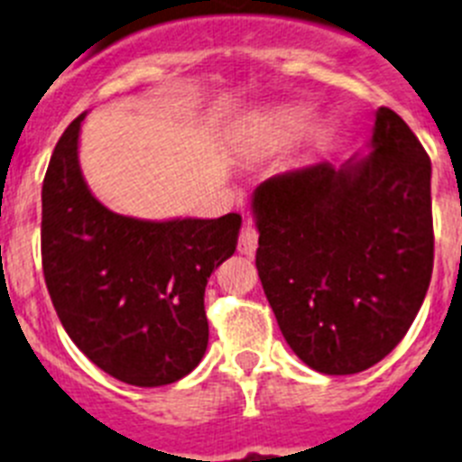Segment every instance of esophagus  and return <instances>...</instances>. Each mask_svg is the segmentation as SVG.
I'll return each instance as SVG.
<instances>
[{
    "mask_svg": "<svg viewBox=\"0 0 462 462\" xmlns=\"http://www.w3.org/2000/svg\"><path fill=\"white\" fill-rule=\"evenodd\" d=\"M259 247V234H256V228L252 226V222H245L243 231H240V238H238V250L240 254H247L252 256Z\"/></svg>",
    "mask_w": 462,
    "mask_h": 462,
    "instance_id": "esophagus-1",
    "label": "esophagus"
}]
</instances>
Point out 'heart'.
I'll return each instance as SVG.
<instances>
[{
	"mask_svg": "<svg viewBox=\"0 0 462 462\" xmlns=\"http://www.w3.org/2000/svg\"><path fill=\"white\" fill-rule=\"evenodd\" d=\"M314 120V108L305 104H277L256 113L240 134V145L252 152H271V150L287 148L298 138H303ZM328 125L319 126L312 134L314 148H324L330 141Z\"/></svg>",
	"mask_w": 462,
	"mask_h": 462,
	"instance_id": "heart-1",
	"label": "heart"
}]
</instances>
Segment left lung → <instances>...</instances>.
<instances>
[{
    "label": "left lung",
    "instance_id": "left-lung-1",
    "mask_svg": "<svg viewBox=\"0 0 462 462\" xmlns=\"http://www.w3.org/2000/svg\"><path fill=\"white\" fill-rule=\"evenodd\" d=\"M430 159L391 108L368 152L261 182L256 268L282 336L305 365L356 374L393 352L432 275Z\"/></svg>",
    "mask_w": 462,
    "mask_h": 462
}]
</instances>
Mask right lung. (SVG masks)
I'll use <instances>...</instances> for the list:
<instances>
[{
	"instance_id": "add662e5",
	"label": "right lung",
	"mask_w": 462,
	"mask_h": 462,
	"mask_svg": "<svg viewBox=\"0 0 462 462\" xmlns=\"http://www.w3.org/2000/svg\"><path fill=\"white\" fill-rule=\"evenodd\" d=\"M85 116L57 141L41 191L48 293L69 337L104 373L145 389L173 383L206 354L208 277L236 252L243 217L108 210L80 171Z\"/></svg>"
}]
</instances>
